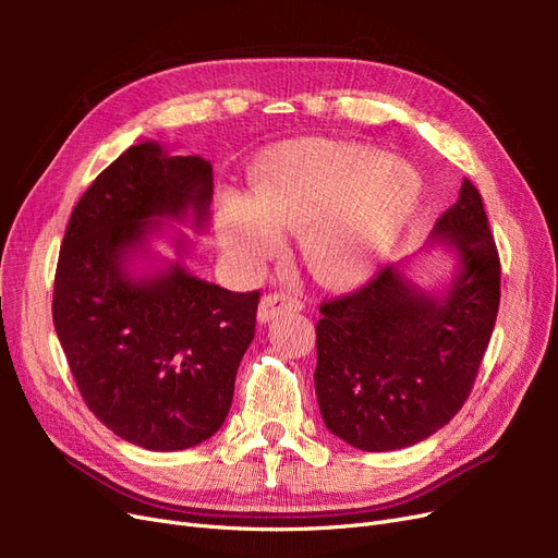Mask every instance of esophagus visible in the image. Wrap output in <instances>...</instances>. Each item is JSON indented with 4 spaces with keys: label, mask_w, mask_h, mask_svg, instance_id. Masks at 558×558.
<instances>
[{
    "label": "esophagus",
    "mask_w": 558,
    "mask_h": 558,
    "mask_svg": "<svg viewBox=\"0 0 558 558\" xmlns=\"http://www.w3.org/2000/svg\"><path fill=\"white\" fill-rule=\"evenodd\" d=\"M302 310V302L289 293H269L260 300V310H258V320L260 324H269L281 314H293Z\"/></svg>",
    "instance_id": "esophagus-1"
}]
</instances>
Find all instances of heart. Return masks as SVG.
Returning a JSON list of instances; mask_svg holds the SVG:
<instances>
[{"mask_svg":"<svg viewBox=\"0 0 558 558\" xmlns=\"http://www.w3.org/2000/svg\"><path fill=\"white\" fill-rule=\"evenodd\" d=\"M421 202V177L381 150L330 140L281 144L253 170L251 199H230L221 244L246 267L275 256L281 230L326 286L365 279L393 251Z\"/></svg>","mask_w":558,"mask_h":558,"instance_id":"b5f03b06","label":"heart"}]
</instances>
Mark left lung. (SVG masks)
Returning <instances> with one entry per match:
<instances>
[{"mask_svg":"<svg viewBox=\"0 0 558 558\" xmlns=\"http://www.w3.org/2000/svg\"><path fill=\"white\" fill-rule=\"evenodd\" d=\"M445 248L440 289L412 279V258L384 267L361 291L320 305L316 400L326 428L363 451L426 440L459 414L496 326L500 260L480 191L459 199L424 251Z\"/></svg>","mask_w":558,"mask_h":558,"instance_id":"8db88e82","label":"left lung"}]
</instances>
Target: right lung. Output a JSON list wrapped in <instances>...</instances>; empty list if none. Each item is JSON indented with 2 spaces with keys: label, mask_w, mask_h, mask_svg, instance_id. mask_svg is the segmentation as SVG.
<instances>
[{
  "label": "right lung",
  "mask_w": 558,
  "mask_h": 558,
  "mask_svg": "<svg viewBox=\"0 0 558 558\" xmlns=\"http://www.w3.org/2000/svg\"><path fill=\"white\" fill-rule=\"evenodd\" d=\"M211 197L209 160L140 142L83 193L60 248L53 324L78 391L109 430L150 451L191 449L223 426L256 335L260 293L195 277L193 242L170 226L207 230Z\"/></svg>",
  "instance_id": "right-lung-1"
}]
</instances>
